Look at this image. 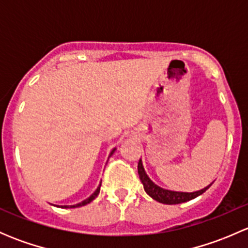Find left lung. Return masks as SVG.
<instances>
[{"mask_svg":"<svg viewBox=\"0 0 248 248\" xmlns=\"http://www.w3.org/2000/svg\"><path fill=\"white\" fill-rule=\"evenodd\" d=\"M138 174L140 177V181L144 185V189L152 199L157 201L158 202H162V204H168V205H174V204H181V202L192 201V199L197 198L198 196L204 193L207 188H209L211 185H209L205 188L201 189V191L192 192V193H188V192H175V191H169V189H164L162 187L157 186L156 184L150 180V177L147 176L146 172L144 170V167H142L141 159H139L138 162Z\"/></svg>","mask_w":248,"mask_h":248,"instance_id":"left-lung-1","label":"left lung"}]
</instances>
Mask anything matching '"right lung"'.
<instances>
[{
	"label": "right lung",
	"mask_w": 248,
	"mask_h": 248,
	"mask_svg": "<svg viewBox=\"0 0 248 248\" xmlns=\"http://www.w3.org/2000/svg\"><path fill=\"white\" fill-rule=\"evenodd\" d=\"M114 151H115V149H114V150H112V151H111V152H110L109 157H110V156H111V155H112V154H114ZM99 191H101V185H99V186H98V188H97V189H96V191H94V193H93V194H92V196H91V197H89V198H87V199H85V201H84V202H79V204H76V205H63V206H61V207H66V209H67V207H79V206H84V205L89 204V202H91L92 201H93V199H94V198H96V197H97V196H98V194H99Z\"/></svg>",
	"instance_id": "1"
}]
</instances>
